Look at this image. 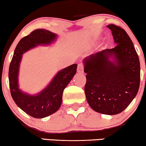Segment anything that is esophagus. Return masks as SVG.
<instances>
[{"label": "esophagus", "mask_w": 146, "mask_h": 146, "mask_svg": "<svg viewBox=\"0 0 146 146\" xmlns=\"http://www.w3.org/2000/svg\"><path fill=\"white\" fill-rule=\"evenodd\" d=\"M77 72H78V73H79V74L83 73V72H84V65L82 64H79L78 65Z\"/></svg>", "instance_id": "obj_1"}]
</instances>
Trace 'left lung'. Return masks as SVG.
Returning <instances> with one entry per match:
<instances>
[{"label": "left lung", "mask_w": 146, "mask_h": 146, "mask_svg": "<svg viewBox=\"0 0 146 146\" xmlns=\"http://www.w3.org/2000/svg\"><path fill=\"white\" fill-rule=\"evenodd\" d=\"M107 27L117 45L83 60L86 73L84 92L92 109L103 114L115 115L124 110L137 95L140 64L126 32L114 25Z\"/></svg>", "instance_id": "1"}]
</instances>
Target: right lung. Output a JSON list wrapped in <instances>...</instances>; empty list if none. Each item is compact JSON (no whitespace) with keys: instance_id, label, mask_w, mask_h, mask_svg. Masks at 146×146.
Segmentation results:
<instances>
[{"instance_id":"obj_1","label":"right lung","mask_w":146,"mask_h":146,"mask_svg":"<svg viewBox=\"0 0 146 146\" xmlns=\"http://www.w3.org/2000/svg\"><path fill=\"white\" fill-rule=\"evenodd\" d=\"M56 34L44 29H37L19 41L9 66V79L13 100L25 113L35 118H43L58 110L62 102L64 90L76 73L74 64L60 70L46 88L32 95L19 88V74L23 54L38 46H48L56 40Z\"/></svg>"}]
</instances>
